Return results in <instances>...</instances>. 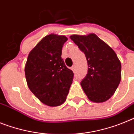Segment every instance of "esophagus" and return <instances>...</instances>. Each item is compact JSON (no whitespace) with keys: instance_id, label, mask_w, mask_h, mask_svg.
Wrapping results in <instances>:
<instances>
[{"instance_id":"obj_1","label":"esophagus","mask_w":134,"mask_h":134,"mask_svg":"<svg viewBox=\"0 0 134 134\" xmlns=\"http://www.w3.org/2000/svg\"><path fill=\"white\" fill-rule=\"evenodd\" d=\"M71 69V70H72L74 72H75V71H76V67H75V66H72Z\"/></svg>"}]
</instances>
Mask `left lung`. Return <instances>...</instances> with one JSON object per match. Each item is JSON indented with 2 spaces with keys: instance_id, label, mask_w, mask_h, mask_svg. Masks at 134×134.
I'll use <instances>...</instances> for the list:
<instances>
[{
  "instance_id": "8db88e82",
  "label": "left lung",
  "mask_w": 134,
  "mask_h": 134,
  "mask_svg": "<svg viewBox=\"0 0 134 134\" xmlns=\"http://www.w3.org/2000/svg\"><path fill=\"white\" fill-rule=\"evenodd\" d=\"M70 39L86 56L88 72L80 82L91 102L101 103L114 95L121 80V64L115 52L94 33Z\"/></svg>"
}]
</instances>
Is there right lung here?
<instances>
[{
  "label": "right lung",
  "mask_w": 134,
  "mask_h": 134,
  "mask_svg": "<svg viewBox=\"0 0 134 134\" xmlns=\"http://www.w3.org/2000/svg\"><path fill=\"white\" fill-rule=\"evenodd\" d=\"M63 35L46 36L29 53L25 76L29 89L43 103L58 106L64 103L72 84L74 73L61 58L67 41Z\"/></svg>",
  "instance_id": "1"
}]
</instances>
